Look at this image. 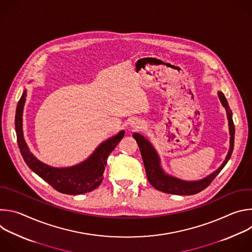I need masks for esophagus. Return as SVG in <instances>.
<instances>
[{"instance_id": "obj_1", "label": "esophagus", "mask_w": 252, "mask_h": 252, "mask_svg": "<svg viewBox=\"0 0 252 252\" xmlns=\"http://www.w3.org/2000/svg\"><path fill=\"white\" fill-rule=\"evenodd\" d=\"M130 126H131L132 127H139V126H138V124H136V123H134V122H132V123L130 124Z\"/></svg>"}]
</instances>
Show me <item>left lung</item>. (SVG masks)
I'll use <instances>...</instances> for the list:
<instances>
[{
  "label": "left lung",
  "mask_w": 252,
  "mask_h": 252,
  "mask_svg": "<svg viewBox=\"0 0 252 252\" xmlns=\"http://www.w3.org/2000/svg\"><path fill=\"white\" fill-rule=\"evenodd\" d=\"M219 97L223 107H225L226 110L228 126H229V134H230V140H229L230 147H229L227 156L225 158V160L222 162V164L214 172H212L211 174L207 175L202 179H199V181L187 182V181H183V179H179L177 177L166 174L161 168L159 157L152 143L145 136H142L137 132H134L132 134V136L134 137V139L136 140L138 145L149 182L155 189H157L159 191L170 193V194H177V195L195 194L200 192L204 189H206L211 184L213 179L217 177L218 174L221 171V169L225 166L233 151L235 127L232 121V113L229 109L226 97L221 92H219Z\"/></svg>",
  "instance_id": "8db88e82"
}]
</instances>
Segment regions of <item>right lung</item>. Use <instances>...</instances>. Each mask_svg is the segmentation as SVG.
Wrapping results in <instances>:
<instances>
[{
	"label": "right lung",
	"instance_id": "right-lung-1",
	"mask_svg": "<svg viewBox=\"0 0 252 252\" xmlns=\"http://www.w3.org/2000/svg\"><path fill=\"white\" fill-rule=\"evenodd\" d=\"M27 93L24 91L16 110L15 126L18 146L27 165L56 190L64 194H83L95 189L102 182L106 159L125 135V130L104 140L83 162L69 167H52L40 161L29 150L23 134V111Z\"/></svg>",
	"mask_w": 252,
	"mask_h": 252
}]
</instances>
